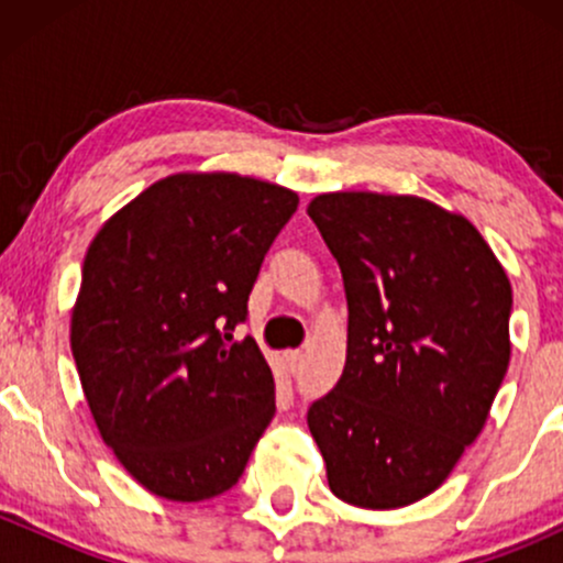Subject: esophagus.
I'll use <instances>...</instances> for the list:
<instances>
[{
    "mask_svg": "<svg viewBox=\"0 0 563 563\" xmlns=\"http://www.w3.org/2000/svg\"><path fill=\"white\" fill-rule=\"evenodd\" d=\"M286 363L294 373L299 371V367H301V352H299V349H294V352H286Z\"/></svg>",
    "mask_w": 563,
    "mask_h": 563,
    "instance_id": "esophagus-1",
    "label": "esophagus"
}]
</instances>
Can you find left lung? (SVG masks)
<instances>
[{"label":"left lung","instance_id":"1","mask_svg":"<svg viewBox=\"0 0 563 563\" xmlns=\"http://www.w3.org/2000/svg\"><path fill=\"white\" fill-rule=\"evenodd\" d=\"M307 214L344 277L346 365L307 412L331 493L431 495L482 434L510 360L514 290L482 232L418 196L322 192Z\"/></svg>","mask_w":563,"mask_h":563}]
</instances>
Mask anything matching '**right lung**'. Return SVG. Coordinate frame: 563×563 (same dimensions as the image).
Listing matches in <instances>:
<instances>
[{
	"instance_id": "add662e5",
	"label": "right lung",
	"mask_w": 563,
	"mask_h": 563,
	"mask_svg": "<svg viewBox=\"0 0 563 563\" xmlns=\"http://www.w3.org/2000/svg\"><path fill=\"white\" fill-rule=\"evenodd\" d=\"M296 206L294 190L264 179L179 172L89 243L70 352L102 442L147 493H228L273 421L267 360L251 335L230 341Z\"/></svg>"
}]
</instances>
